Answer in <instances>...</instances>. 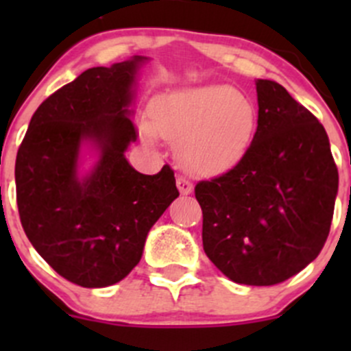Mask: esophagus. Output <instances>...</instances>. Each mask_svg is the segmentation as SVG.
<instances>
[{
	"label": "esophagus",
	"mask_w": 351,
	"mask_h": 351,
	"mask_svg": "<svg viewBox=\"0 0 351 351\" xmlns=\"http://www.w3.org/2000/svg\"><path fill=\"white\" fill-rule=\"evenodd\" d=\"M176 186H178L180 193H183V195H189V193L193 192V183L189 178H185V176L176 178Z\"/></svg>",
	"instance_id": "esophagus-1"
}]
</instances>
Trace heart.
<instances>
[{
    "label": "heart",
    "instance_id": "b5f03b06",
    "mask_svg": "<svg viewBox=\"0 0 351 351\" xmlns=\"http://www.w3.org/2000/svg\"><path fill=\"white\" fill-rule=\"evenodd\" d=\"M151 115L154 132L178 143L180 159L198 175H217L239 162L258 123L253 101L228 84L162 95Z\"/></svg>",
    "mask_w": 351,
    "mask_h": 351
}]
</instances>
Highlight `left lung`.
Returning a JSON list of instances; mask_svg holds the SVG:
<instances>
[{
  "label": "left lung",
  "instance_id": "8db88e82",
  "mask_svg": "<svg viewBox=\"0 0 351 351\" xmlns=\"http://www.w3.org/2000/svg\"><path fill=\"white\" fill-rule=\"evenodd\" d=\"M258 127L231 169L195 185L208 260L236 284L277 285L323 250L338 168L323 123L282 84L256 81Z\"/></svg>",
  "mask_w": 351,
  "mask_h": 351
}]
</instances>
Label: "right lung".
I'll list each match as a JSON object with an SVG mask.
<instances>
[{
    "mask_svg": "<svg viewBox=\"0 0 351 351\" xmlns=\"http://www.w3.org/2000/svg\"><path fill=\"white\" fill-rule=\"evenodd\" d=\"M143 58L91 67L35 110L15 165L16 205L37 253L66 280L108 287L143 256L149 229L180 195L168 165L143 175L127 162L137 139L129 117L132 84ZM102 158L84 180L75 176L81 140Z\"/></svg>",
    "mask_w": 351,
    "mask_h": 351,
    "instance_id": "add662e5",
    "label": "right lung"
}]
</instances>
